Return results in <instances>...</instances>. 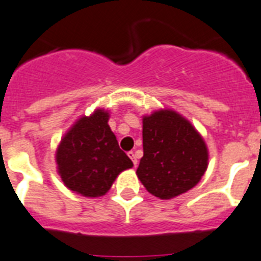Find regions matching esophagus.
Returning a JSON list of instances; mask_svg holds the SVG:
<instances>
[{"instance_id":"34e87169","label":"esophagus","mask_w":261,"mask_h":261,"mask_svg":"<svg viewBox=\"0 0 261 261\" xmlns=\"http://www.w3.org/2000/svg\"><path fill=\"white\" fill-rule=\"evenodd\" d=\"M127 155H128V158H130L131 161H133V163H134V166H137L138 164V159H137V155L133 152V151H130V152H127Z\"/></svg>"}]
</instances>
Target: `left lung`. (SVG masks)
Masks as SVG:
<instances>
[{
    "instance_id": "obj_1",
    "label": "left lung",
    "mask_w": 261,
    "mask_h": 261,
    "mask_svg": "<svg viewBox=\"0 0 261 261\" xmlns=\"http://www.w3.org/2000/svg\"><path fill=\"white\" fill-rule=\"evenodd\" d=\"M208 164L203 138L187 119L172 110L143 118V158L138 178L150 194L171 199L199 183Z\"/></svg>"
}]
</instances>
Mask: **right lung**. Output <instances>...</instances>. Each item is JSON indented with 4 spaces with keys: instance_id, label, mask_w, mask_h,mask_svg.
<instances>
[{
    "instance_id": "1",
    "label": "right lung",
    "mask_w": 261,
    "mask_h": 261,
    "mask_svg": "<svg viewBox=\"0 0 261 261\" xmlns=\"http://www.w3.org/2000/svg\"><path fill=\"white\" fill-rule=\"evenodd\" d=\"M107 120L109 113L103 110L81 118L57 150L58 172L63 183L87 198L106 194L119 172L133 167Z\"/></svg>"
}]
</instances>
